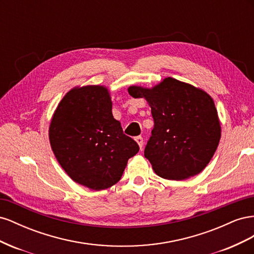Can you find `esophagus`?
<instances>
[{
	"label": "esophagus",
	"mask_w": 254,
	"mask_h": 254,
	"mask_svg": "<svg viewBox=\"0 0 254 254\" xmlns=\"http://www.w3.org/2000/svg\"><path fill=\"white\" fill-rule=\"evenodd\" d=\"M134 140H135V142L137 143V145L140 146V148L142 149V147H143V143H144V142H143V137H142L141 135H140V136H136Z\"/></svg>",
	"instance_id": "34e87169"
}]
</instances>
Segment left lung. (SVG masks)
I'll use <instances>...</instances> for the list:
<instances>
[{"mask_svg":"<svg viewBox=\"0 0 254 254\" xmlns=\"http://www.w3.org/2000/svg\"><path fill=\"white\" fill-rule=\"evenodd\" d=\"M129 94L144 97L151 108L153 129L144 156L155 173L184 180L209 164L220 140V123L212 97L172 77L151 89L131 86Z\"/></svg>","mask_w":254,"mask_h":254,"instance_id":"1","label":"left lung"}]
</instances>
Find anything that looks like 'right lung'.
Listing matches in <instances>:
<instances>
[{
  "instance_id": "add662e5",
  "label": "right lung",
  "mask_w": 254,
  "mask_h": 254,
  "mask_svg": "<svg viewBox=\"0 0 254 254\" xmlns=\"http://www.w3.org/2000/svg\"><path fill=\"white\" fill-rule=\"evenodd\" d=\"M54 155L71 179L91 190L119 182L139 145L112 115L104 86L77 87L61 99L49 130Z\"/></svg>"
}]
</instances>
